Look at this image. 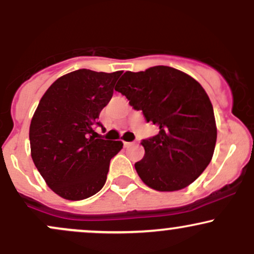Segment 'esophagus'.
Segmentation results:
<instances>
[{
	"label": "esophagus",
	"instance_id": "34e87169",
	"mask_svg": "<svg viewBox=\"0 0 254 254\" xmlns=\"http://www.w3.org/2000/svg\"><path fill=\"white\" fill-rule=\"evenodd\" d=\"M124 143V147L125 148H129V147H131V145L133 144V142H123Z\"/></svg>",
	"mask_w": 254,
	"mask_h": 254
}]
</instances>
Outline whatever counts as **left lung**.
I'll return each instance as SVG.
<instances>
[{
	"label": "left lung",
	"instance_id": "8db88e82",
	"mask_svg": "<svg viewBox=\"0 0 254 254\" xmlns=\"http://www.w3.org/2000/svg\"><path fill=\"white\" fill-rule=\"evenodd\" d=\"M116 90L127 97L159 133L143 139L144 157L137 174L156 191H178L197 179L210 164L217 138L214 109L193 77L166 65L127 71Z\"/></svg>",
	"mask_w": 254,
	"mask_h": 254
}]
</instances>
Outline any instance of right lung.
<instances>
[{"label": "right lung", "instance_id": "right-lung-1", "mask_svg": "<svg viewBox=\"0 0 254 254\" xmlns=\"http://www.w3.org/2000/svg\"><path fill=\"white\" fill-rule=\"evenodd\" d=\"M122 71L78 69L57 78L40 99L30 125L31 156L55 193L81 200L106 182L122 141L97 138L94 125Z\"/></svg>", "mask_w": 254, "mask_h": 254}]
</instances>
